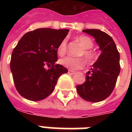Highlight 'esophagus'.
I'll list each match as a JSON object with an SVG mask.
<instances>
[{"label": "esophagus", "instance_id": "esophagus-1", "mask_svg": "<svg viewBox=\"0 0 132 132\" xmlns=\"http://www.w3.org/2000/svg\"><path fill=\"white\" fill-rule=\"evenodd\" d=\"M68 72L69 75H73L75 73V71H73V70H68Z\"/></svg>", "mask_w": 132, "mask_h": 132}]
</instances>
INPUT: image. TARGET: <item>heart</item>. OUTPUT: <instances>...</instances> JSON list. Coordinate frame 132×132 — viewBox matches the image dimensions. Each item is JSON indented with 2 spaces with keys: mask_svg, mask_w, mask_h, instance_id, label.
<instances>
[{
  "mask_svg": "<svg viewBox=\"0 0 132 132\" xmlns=\"http://www.w3.org/2000/svg\"><path fill=\"white\" fill-rule=\"evenodd\" d=\"M76 40L83 48L82 51L79 53V55L84 56L88 62H92L95 59V53L90 49L94 44L92 39L88 36H81L76 38ZM67 49V39L65 38L60 42L57 48V53L60 55L65 54ZM60 64L64 67L70 70H78L84 68L85 66V60L83 58H74L71 57H65L60 60Z\"/></svg>",
  "mask_w": 132,
  "mask_h": 132,
  "instance_id": "1",
  "label": "heart"
}]
</instances>
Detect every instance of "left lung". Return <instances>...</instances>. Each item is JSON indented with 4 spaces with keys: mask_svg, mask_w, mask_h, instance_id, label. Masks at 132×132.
<instances>
[{
    "mask_svg": "<svg viewBox=\"0 0 132 132\" xmlns=\"http://www.w3.org/2000/svg\"><path fill=\"white\" fill-rule=\"evenodd\" d=\"M83 31L94 37L101 53L86 73V81L77 86V90L84 100L99 102L108 98L114 88L121 71L120 54L113 39L106 33L99 29Z\"/></svg>",
    "mask_w": 132,
    "mask_h": 132,
    "instance_id": "8db88e82",
    "label": "left lung"
}]
</instances>
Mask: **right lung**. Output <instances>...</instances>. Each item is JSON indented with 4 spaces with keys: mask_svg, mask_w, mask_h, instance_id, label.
Wrapping results in <instances>:
<instances>
[{
    "mask_svg": "<svg viewBox=\"0 0 132 132\" xmlns=\"http://www.w3.org/2000/svg\"><path fill=\"white\" fill-rule=\"evenodd\" d=\"M69 30L41 28L24 34L11 54L10 68L15 88L28 100L40 101L51 94L67 68L57 61V48ZM46 65L52 67L46 70Z\"/></svg>",
    "mask_w": 132,
    "mask_h": 132,
    "instance_id": "right-lung-1",
    "label": "right lung"
}]
</instances>
